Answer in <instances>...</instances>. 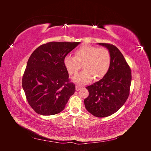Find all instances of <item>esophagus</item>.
<instances>
[{
    "label": "esophagus",
    "instance_id": "esophagus-1",
    "mask_svg": "<svg viewBox=\"0 0 151 151\" xmlns=\"http://www.w3.org/2000/svg\"><path fill=\"white\" fill-rule=\"evenodd\" d=\"M81 88V86L79 84H77L76 86V91H79L80 89Z\"/></svg>",
    "mask_w": 151,
    "mask_h": 151
}]
</instances>
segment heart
Wrapping results in <instances>:
<instances>
[{
	"label": "heart",
	"instance_id": "obj_1",
	"mask_svg": "<svg viewBox=\"0 0 151 151\" xmlns=\"http://www.w3.org/2000/svg\"><path fill=\"white\" fill-rule=\"evenodd\" d=\"M111 55L104 47L83 45L74 52V57L67 55L63 64L70 75H74L81 68L84 69L73 77L75 83L88 84L94 78L102 79L108 73L111 65Z\"/></svg>",
	"mask_w": 151,
	"mask_h": 151
}]
</instances>
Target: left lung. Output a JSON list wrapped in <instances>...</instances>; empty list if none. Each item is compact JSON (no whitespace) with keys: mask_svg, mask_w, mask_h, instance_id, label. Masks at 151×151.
I'll return each mask as SVG.
<instances>
[{"mask_svg":"<svg viewBox=\"0 0 151 151\" xmlns=\"http://www.w3.org/2000/svg\"><path fill=\"white\" fill-rule=\"evenodd\" d=\"M99 45L110 53V67L103 79L86 87L89 96L84 102L90 113L103 118L113 115L126 102L130 94L132 74L124 57L115 46L108 43Z\"/></svg>","mask_w":151,"mask_h":151,"instance_id":"left-lung-1","label":"left lung"}]
</instances>
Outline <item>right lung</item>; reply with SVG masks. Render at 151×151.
<instances>
[{
    "label": "right lung",
    "instance_id": "add662e5",
    "mask_svg": "<svg viewBox=\"0 0 151 151\" xmlns=\"http://www.w3.org/2000/svg\"><path fill=\"white\" fill-rule=\"evenodd\" d=\"M80 42H49L32 53L22 86L30 106L42 115H53L64 109L76 91L70 83L63 59Z\"/></svg>",
    "mask_w": 151,
    "mask_h": 151
}]
</instances>
